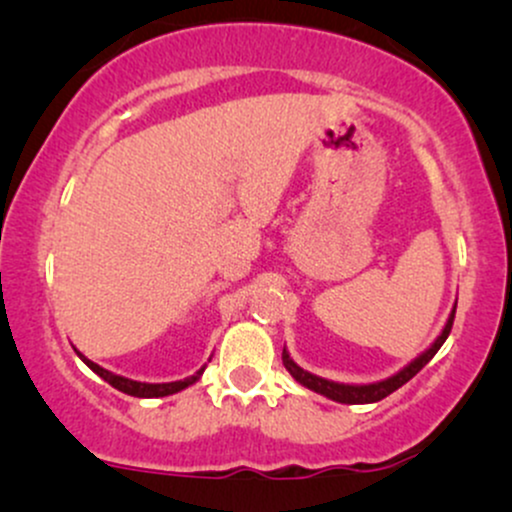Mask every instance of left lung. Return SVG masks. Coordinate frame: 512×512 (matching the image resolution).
I'll list each match as a JSON object with an SVG mask.
<instances>
[{"label": "left lung", "mask_w": 512, "mask_h": 512, "mask_svg": "<svg viewBox=\"0 0 512 512\" xmlns=\"http://www.w3.org/2000/svg\"><path fill=\"white\" fill-rule=\"evenodd\" d=\"M455 308H457V303H455ZM452 320H455V310H452V313H450L448 325H445V330L440 332V337L436 339V342H433L431 349H428L426 354H421L419 358H416V361H411L404 370H399L397 375H392V378L383 380V383H373V385H342V383H332V380L317 378V375L308 373V370L298 368L296 363L291 361V356L286 354V349H284V354H281V358H284L286 370H289V373L298 380V383L308 387V390H315V392H320V395L334 399V402H342V404L380 402V399H385L387 395H392V392L399 390V387H402L404 383H409V380L414 378V375L419 373V370L424 368L426 363L438 354V349L445 344V339H448V334L452 330Z\"/></svg>", "instance_id": "8db88e82"}]
</instances>
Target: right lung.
Listing matches in <instances>:
<instances>
[{"mask_svg": "<svg viewBox=\"0 0 512 512\" xmlns=\"http://www.w3.org/2000/svg\"><path fill=\"white\" fill-rule=\"evenodd\" d=\"M81 358H84V356H81ZM84 363L93 370V373L101 375L105 383H110V385L115 387V390L125 392V395H132V397H168V395H175V392L185 390L187 385L197 383L199 375L204 373V368H202V370H197L195 375H190V378H185V380H175V383H156V385H151V383H137V380H129V378H122V375L110 373V370L96 366V363L88 361V358H84Z\"/></svg>", "mask_w": 512, "mask_h": 512, "instance_id": "obj_1", "label": "right lung"}]
</instances>
